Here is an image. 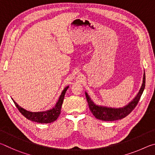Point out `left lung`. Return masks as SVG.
<instances>
[{
	"label": "left lung",
	"instance_id": "8db88e82",
	"mask_svg": "<svg viewBox=\"0 0 155 155\" xmlns=\"http://www.w3.org/2000/svg\"><path fill=\"white\" fill-rule=\"evenodd\" d=\"M146 83V76L145 72L143 74V83L141 86V88L139 91L137 96L135 97V98L127 105L122 108H111V107H107L96 105L94 104V102L91 101L90 97L89 96L87 92H85L86 98H87L89 107L91 112L95 116L97 119L103 120V121H114V120H120L125 117L126 116L130 114V113L135 109V107L137 106L139 101L141 98L142 93L145 88Z\"/></svg>",
	"mask_w": 155,
	"mask_h": 155
}]
</instances>
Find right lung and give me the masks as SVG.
<instances>
[{
  "mask_svg": "<svg viewBox=\"0 0 155 155\" xmlns=\"http://www.w3.org/2000/svg\"><path fill=\"white\" fill-rule=\"evenodd\" d=\"M69 87V86H67L66 87L64 88V90L60 95L59 98L56 103L55 106L53 108L48 110L46 111L42 112H31L28 111L27 110L24 109L22 107H20L13 100L15 105L16 106L19 111L28 120H31L33 122L42 123V124H47V123H51L52 122L55 121L59 116L60 113H61V109L63 104V101L64 99L65 94L67 90Z\"/></svg>",
  "mask_w": 155,
  "mask_h": 155,
  "instance_id": "right-lung-1",
  "label": "right lung"
}]
</instances>
